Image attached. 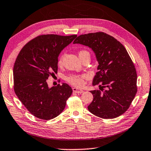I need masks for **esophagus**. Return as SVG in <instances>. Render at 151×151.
<instances>
[{"label":"esophagus","mask_w":151,"mask_h":151,"mask_svg":"<svg viewBox=\"0 0 151 151\" xmlns=\"http://www.w3.org/2000/svg\"><path fill=\"white\" fill-rule=\"evenodd\" d=\"M72 90H73V93H78V94H81V93H83V91L81 90V89H79V88H76V87H73L72 88Z\"/></svg>","instance_id":"esophagus-1"}]
</instances>
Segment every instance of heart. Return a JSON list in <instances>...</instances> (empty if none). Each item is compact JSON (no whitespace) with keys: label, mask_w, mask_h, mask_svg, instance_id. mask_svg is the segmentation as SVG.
<instances>
[{"label":"heart","mask_w":151,"mask_h":151,"mask_svg":"<svg viewBox=\"0 0 151 151\" xmlns=\"http://www.w3.org/2000/svg\"><path fill=\"white\" fill-rule=\"evenodd\" d=\"M86 55H90L88 52L86 50H80L79 51V57L81 58ZM64 55H61L58 60V66H62L63 63ZM88 78L87 74H81V75H70L67 77L66 81L68 83L76 87H81L85 85V79Z\"/></svg>","instance_id":"obj_1"}]
</instances>
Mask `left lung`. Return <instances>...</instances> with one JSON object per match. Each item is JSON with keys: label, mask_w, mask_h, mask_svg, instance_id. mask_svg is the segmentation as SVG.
Wrapping results in <instances>:
<instances>
[{"label": "left lung", "mask_w": 151, "mask_h": 151, "mask_svg": "<svg viewBox=\"0 0 151 151\" xmlns=\"http://www.w3.org/2000/svg\"><path fill=\"white\" fill-rule=\"evenodd\" d=\"M73 44L91 48L99 64L93 85L100 83V89L91 91L93 100L88 106L89 111L102 119L122 115L137 91L136 68L124 45L103 32L81 35Z\"/></svg>", "instance_id": "8db88e82"}]
</instances>
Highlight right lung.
I'll return each mask as SVG.
<instances>
[{
  "instance_id": "add662e5",
  "label": "right lung",
  "mask_w": 151,
  "mask_h": 151,
  "mask_svg": "<svg viewBox=\"0 0 151 151\" xmlns=\"http://www.w3.org/2000/svg\"><path fill=\"white\" fill-rule=\"evenodd\" d=\"M76 37L38 36L24 45L17 55L13 70L15 93L37 118L52 119L65 108L72 88L66 83L49 88L47 79L57 73L58 55Z\"/></svg>"
}]
</instances>
